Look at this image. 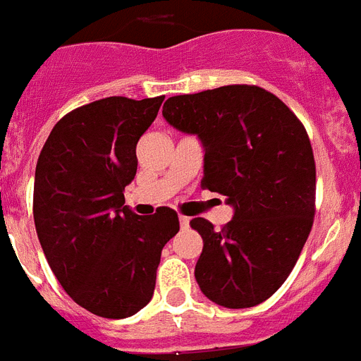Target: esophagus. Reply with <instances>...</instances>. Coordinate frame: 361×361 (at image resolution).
Returning <instances> with one entry per match:
<instances>
[{
	"instance_id": "34e87169",
	"label": "esophagus",
	"mask_w": 361,
	"mask_h": 361,
	"mask_svg": "<svg viewBox=\"0 0 361 361\" xmlns=\"http://www.w3.org/2000/svg\"><path fill=\"white\" fill-rule=\"evenodd\" d=\"M178 223H180V228H183V230H186V228L190 226V217H186V215H180V217H178Z\"/></svg>"
}]
</instances>
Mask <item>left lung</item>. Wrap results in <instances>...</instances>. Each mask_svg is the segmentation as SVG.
<instances>
[{
	"label": "left lung",
	"mask_w": 361,
	"mask_h": 361,
	"mask_svg": "<svg viewBox=\"0 0 361 361\" xmlns=\"http://www.w3.org/2000/svg\"><path fill=\"white\" fill-rule=\"evenodd\" d=\"M162 116L197 135L204 149L202 186L226 195L232 221L215 230L206 219L195 279L226 309L263 303L294 269L314 221L316 164L298 116L257 85H224L166 100Z\"/></svg>",
	"instance_id": "8db88e82"
}]
</instances>
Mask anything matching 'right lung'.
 <instances>
[{"label":"right lung","instance_id":"add662e5","mask_svg":"<svg viewBox=\"0 0 361 361\" xmlns=\"http://www.w3.org/2000/svg\"><path fill=\"white\" fill-rule=\"evenodd\" d=\"M164 97H109L52 128L34 175V224L63 290L89 312L129 318L153 298L160 252L178 232L171 208L138 217L124 206L137 142Z\"/></svg>","mask_w":361,"mask_h":361}]
</instances>
